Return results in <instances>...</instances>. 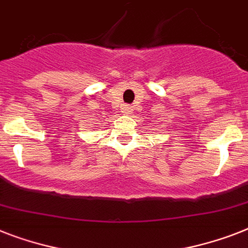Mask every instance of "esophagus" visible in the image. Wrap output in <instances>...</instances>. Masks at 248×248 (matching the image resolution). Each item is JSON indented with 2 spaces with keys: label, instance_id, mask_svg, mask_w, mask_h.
Masks as SVG:
<instances>
[{
  "label": "esophagus",
  "instance_id": "34e87169",
  "mask_svg": "<svg viewBox=\"0 0 248 248\" xmlns=\"http://www.w3.org/2000/svg\"><path fill=\"white\" fill-rule=\"evenodd\" d=\"M122 111L124 112V114H130V111H132V108H130V106H128V105H124V106H123Z\"/></svg>",
  "mask_w": 248,
  "mask_h": 248
}]
</instances>
